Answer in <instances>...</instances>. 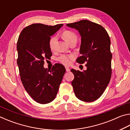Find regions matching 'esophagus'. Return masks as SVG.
Listing matches in <instances>:
<instances>
[{
  "instance_id": "esophagus-1",
  "label": "esophagus",
  "mask_w": 130,
  "mask_h": 130,
  "mask_svg": "<svg viewBox=\"0 0 130 130\" xmlns=\"http://www.w3.org/2000/svg\"><path fill=\"white\" fill-rule=\"evenodd\" d=\"M66 69V71L67 72H69L70 71V68H69L68 67H65Z\"/></svg>"
}]
</instances>
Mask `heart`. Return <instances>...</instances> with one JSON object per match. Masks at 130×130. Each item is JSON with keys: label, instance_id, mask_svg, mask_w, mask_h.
<instances>
[{"label": "heart", "instance_id": "1", "mask_svg": "<svg viewBox=\"0 0 130 130\" xmlns=\"http://www.w3.org/2000/svg\"><path fill=\"white\" fill-rule=\"evenodd\" d=\"M62 38L67 43H70L72 41H77V36L74 32L70 30L64 31L62 34ZM57 37L53 36L50 39L49 45L50 49L53 50L54 47L55 43L57 41ZM74 58L73 54H62L58 57V60L60 62L65 65H69L72 63V60Z\"/></svg>", "mask_w": 130, "mask_h": 130}]
</instances>
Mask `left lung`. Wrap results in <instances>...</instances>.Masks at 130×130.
<instances>
[{"instance_id":"left-lung-1","label":"left lung","mask_w":130,"mask_h":130,"mask_svg":"<svg viewBox=\"0 0 130 130\" xmlns=\"http://www.w3.org/2000/svg\"><path fill=\"white\" fill-rule=\"evenodd\" d=\"M67 26L78 30L81 37V56L76 61L81 64L87 62L86 70L71 69L74 76L72 81L74 94L83 102H93L102 95L111 80L112 53L109 35L103 26L88 20Z\"/></svg>"}]
</instances>
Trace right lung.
Here are the masks:
<instances>
[{
  "instance_id": "right-lung-1",
  "label": "right lung",
  "mask_w": 130,
  "mask_h": 130,
  "mask_svg": "<svg viewBox=\"0 0 130 130\" xmlns=\"http://www.w3.org/2000/svg\"><path fill=\"white\" fill-rule=\"evenodd\" d=\"M62 26L33 23L23 28L18 39L17 64L21 80L29 95L40 104L54 99L66 72L60 63L53 66L51 70L43 67L45 59L52 56L50 36Z\"/></svg>"
}]
</instances>
